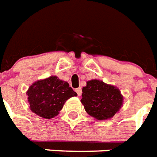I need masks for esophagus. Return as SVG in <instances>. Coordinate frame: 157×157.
Segmentation results:
<instances>
[{"label":"esophagus","mask_w":157,"mask_h":157,"mask_svg":"<svg viewBox=\"0 0 157 157\" xmlns=\"http://www.w3.org/2000/svg\"><path fill=\"white\" fill-rule=\"evenodd\" d=\"M76 92H77L78 96H81V94H82V88H78L77 89H76Z\"/></svg>","instance_id":"esophagus-1"}]
</instances>
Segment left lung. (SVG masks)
<instances>
[{
	"label": "left lung",
	"instance_id": "obj_1",
	"mask_svg": "<svg viewBox=\"0 0 157 157\" xmlns=\"http://www.w3.org/2000/svg\"><path fill=\"white\" fill-rule=\"evenodd\" d=\"M82 99L85 111L98 120L113 117L122 105V94L118 88L99 80H90L83 88Z\"/></svg>",
	"mask_w": 157,
	"mask_h": 157
}]
</instances>
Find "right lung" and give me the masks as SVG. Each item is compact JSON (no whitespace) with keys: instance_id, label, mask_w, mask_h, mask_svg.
I'll return each mask as SVG.
<instances>
[{"instance_id":"right-lung-1","label":"right lung","mask_w":157,"mask_h":157,"mask_svg":"<svg viewBox=\"0 0 157 157\" xmlns=\"http://www.w3.org/2000/svg\"><path fill=\"white\" fill-rule=\"evenodd\" d=\"M28 101L33 113L44 118L57 116L66 100L77 96L69 83L56 76L37 81L27 91Z\"/></svg>"}]
</instances>
